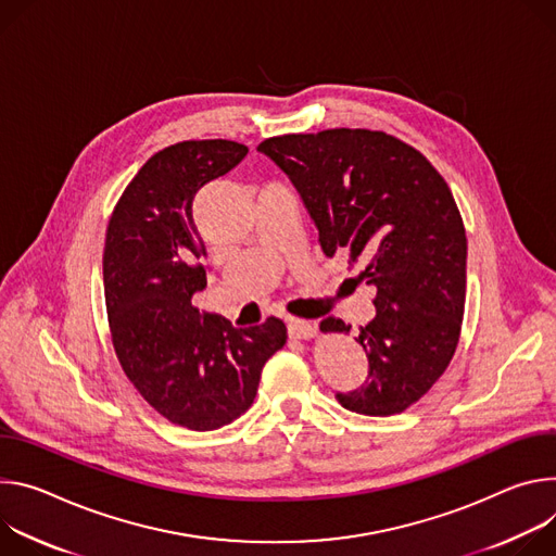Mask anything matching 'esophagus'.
<instances>
[{
  "label": "esophagus",
  "mask_w": 556,
  "mask_h": 556,
  "mask_svg": "<svg viewBox=\"0 0 556 556\" xmlns=\"http://www.w3.org/2000/svg\"><path fill=\"white\" fill-rule=\"evenodd\" d=\"M287 331H289V338H295V340H312L318 333L316 325L306 323V320H298V318L287 320Z\"/></svg>",
  "instance_id": "1"
}]
</instances>
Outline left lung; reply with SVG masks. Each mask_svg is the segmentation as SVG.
I'll list each match as a JSON object with an SVG mask.
<instances>
[{
	"mask_svg": "<svg viewBox=\"0 0 556 556\" xmlns=\"http://www.w3.org/2000/svg\"><path fill=\"white\" fill-rule=\"evenodd\" d=\"M258 152L289 176L323 252H349L378 291L376 318L355 338L368 380L338 402L359 415L402 413L438 382L459 342L466 231L446 180L415 148L374 130L285 135ZM349 329L338 318L320 325Z\"/></svg>",
	"mask_w": 556,
	"mask_h": 556,
	"instance_id": "left-lung-1",
	"label": "left lung"
}]
</instances>
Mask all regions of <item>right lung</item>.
<instances>
[{
  "label": "right lung",
  "instance_id": "add662e5",
  "mask_svg": "<svg viewBox=\"0 0 556 556\" xmlns=\"http://www.w3.org/2000/svg\"><path fill=\"white\" fill-rule=\"evenodd\" d=\"M225 139L156 152L118 199L103 250L112 344L146 402L176 426L216 430L252 406L265 362L285 346L278 318L236 329L192 304L207 287L192 205L244 156Z\"/></svg>",
  "mask_w": 556,
  "mask_h": 556
}]
</instances>
